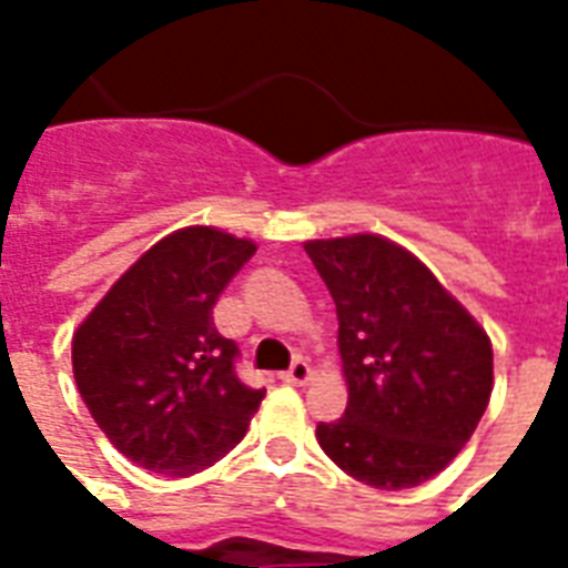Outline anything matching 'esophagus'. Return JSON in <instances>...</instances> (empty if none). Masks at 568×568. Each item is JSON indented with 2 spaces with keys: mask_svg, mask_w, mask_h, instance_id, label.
Returning <instances> with one entry per match:
<instances>
[{
  "mask_svg": "<svg viewBox=\"0 0 568 568\" xmlns=\"http://www.w3.org/2000/svg\"><path fill=\"white\" fill-rule=\"evenodd\" d=\"M283 379L288 383V386H306L312 379V372H310V365L303 363V359H294L292 368L283 374Z\"/></svg>",
  "mask_w": 568,
  "mask_h": 568,
  "instance_id": "1",
  "label": "esophagus"
}]
</instances>
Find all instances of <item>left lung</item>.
<instances>
[{"label": "left lung", "instance_id": "1", "mask_svg": "<svg viewBox=\"0 0 568 568\" xmlns=\"http://www.w3.org/2000/svg\"><path fill=\"white\" fill-rule=\"evenodd\" d=\"M338 315L347 409L318 445L374 489H413L457 457L493 395V342L422 258L356 232L303 244Z\"/></svg>", "mask_w": 568, "mask_h": 568}]
</instances>
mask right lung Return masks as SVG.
Masks as SVG:
<instances>
[{"label": "right lung", "mask_w": 568, "mask_h": 568, "mask_svg": "<svg viewBox=\"0 0 568 568\" xmlns=\"http://www.w3.org/2000/svg\"><path fill=\"white\" fill-rule=\"evenodd\" d=\"M256 253L217 226L164 235L73 333V377L93 422L135 466L189 477L230 454L265 388L235 377L239 347L212 306Z\"/></svg>", "instance_id": "add662e5"}]
</instances>
